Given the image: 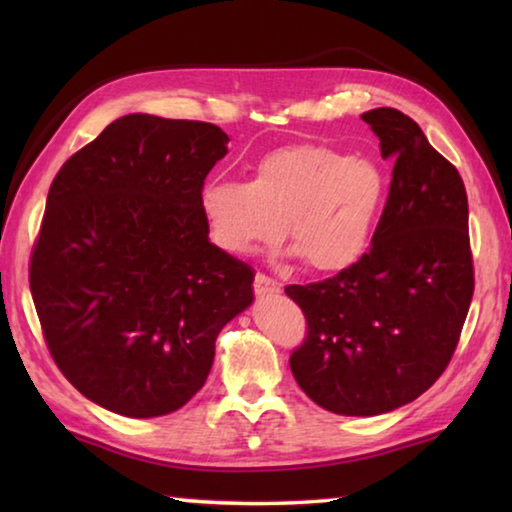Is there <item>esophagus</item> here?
Wrapping results in <instances>:
<instances>
[{
	"label": "esophagus",
	"mask_w": 512,
	"mask_h": 512,
	"mask_svg": "<svg viewBox=\"0 0 512 512\" xmlns=\"http://www.w3.org/2000/svg\"><path fill=\"white\" fill-rule=\"evenodd\" d=\"M273 293H280V284L275 280H271L268 275L257 273L255 275V296L257 298H266V296H273Z\"/></svg>",
	"instance_id": "esophagus-1"
}]
</instances>
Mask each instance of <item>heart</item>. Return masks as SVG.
<instances>
[{
	"mask_svg": "<svg viewBox=\"0 0 512 512\" xmlns=\"http://www.w3.org/2000/svg\"><path fill=\"white\" fill-rule=\"evenodd\" d=\"M388 183L375 162L323 144L266 153L250 183L210 180L201 214L214 246L250 255L284 237L309 271L343 273L368 253Z\"/></svg>",
	"mask_w": 512,
	"mask_h": 512,
	"instance_id": "b5f03b06",
	"label": "heart"
}]
</instances>
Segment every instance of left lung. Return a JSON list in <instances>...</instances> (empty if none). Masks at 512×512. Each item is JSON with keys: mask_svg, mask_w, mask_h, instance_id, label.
Here are the masks:
<instances>
[{"mask_svg": "<svg viewBox=\"0 0 512 512\" xmlns=\"http://www.w3.org/2000/svg\"><path fill=\"white\" fill-rule=\"evenodd\" d=\"M361 119L379 137L381 158H395L370 253L325 282L284 291L309 325L289 361L298 386L325 411L368 418L413 402L443 375L474 271L454 164L400 110L375 108Z\"/></svg>", "mask_w": 512, "mask_h": 512, "instance_id": "left-lung-1", "label": "left lung"}]
</instances>
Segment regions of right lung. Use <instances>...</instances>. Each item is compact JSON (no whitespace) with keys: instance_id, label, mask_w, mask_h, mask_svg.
Masks as SVG:
<instances>
[{"instance_id":"1","label":"right lung","mask_w":512,"mask_h":512,"mask_svg":"<svg viewBox=\"0 0 512 512\" xmlns=\"http://www.w3.org/2000/svg\"><path fill=\"white\" fill-rule=\"evenodd\" d=\"M230 137L203 121L124 115L51 183L31 296L76 391L126 418L201 391L221 329L253 305L255 273L216 248L201 189Z\"/></svg>"}]
</instances>
